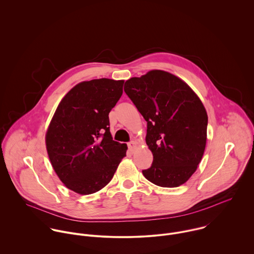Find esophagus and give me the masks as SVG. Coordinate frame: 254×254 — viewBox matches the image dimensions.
I'll return each mask as SVG.
<instances>
[{"mask_svg": "<svg viewBox=\"0 0 254 254\" xmlns=\"http://www.w3.org/2000/svg\"><path fill=\"white\" fill-rule=\"evenodd\" d=\"M136 146H137V143H136L135 141H131V142L128 143V149H129L131 152L136 149Z\"/></svg>", "mask_w": 254, "mask_h": 254, "instance_id": "34e87169", "label": "esophagus"}]
</instances>
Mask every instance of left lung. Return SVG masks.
I'll use <instances>...</instances> for the list:
<instances>
[{
  "label": "left lung",
  "mask_w": 254,
  "mask_h": 254,
  "mask_svg": "<svg viewBox=\"0 0 254 254\" xmlns=\"http://www.w3.org/2000/svg\"><path fill=\"white\" fill-rule=\"evenodd\" d=\"M124 91L147 121L146 143L153 163L143 170L151 183L176 188L195 172L206 142V111L179 77L151 70L125 82Z\"/></svg>",
  "instance_id": "obj_1"
}]
</instances>
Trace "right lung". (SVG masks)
I'll list each match as a JSON object with an SVG mask.
<instances>
[{"label":"right lung","mask_w":254,"mask_h":254,"mask_svg":"<svg viewBox=\"0 0 254 254\" xmlns=\"http://www.w3.org/2000/svg\"><path fill=\"white\" fill-rule=\"evenodd\" d=\"M123 80L83 81L61 101L46 135L57 175L69 190L90 194L113 178L127 145L112 139L109 112L123 93Z\"/></svg>","instance_id":"add662e5"}]
</instances>
